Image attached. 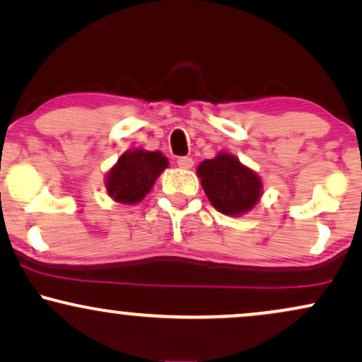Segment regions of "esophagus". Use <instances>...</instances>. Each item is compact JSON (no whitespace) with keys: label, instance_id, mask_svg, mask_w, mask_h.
<instances>
[{"label":"esophagus","instance_id":"obj_1","mask_svg":"<svg viewBox=\"0 0 362 362\" xmlns=\"http://www.w3.org/2000/svg\"><path fill=\"white\" fill-rule=\"evenodd\" d=\"M177 165L180 168H192L194 167V160H192L190 157H178Z\"/></svg>","mask_w":362,"mask_h":362}]
</instances>
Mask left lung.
I'll use <instances>...</instances> for the list:
<instances>
[{
	"mask_svg": "<svg viewBox=\"0 0 362 362\" xmlns=\"http://www.w3.org/2000/svg\"><path fill=\"white\" fill-rule=\"evenodd\" d=\"M210 204L218 212L239 215L257 204L262 182L255 173L228 153H218L197 168Z\"/></svg>",
	"mask_w": 362,
	"mask_h": 362,
	"instance_id": "obj_1",
	"label": "left lung"
}]
</instances>
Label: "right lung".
Masks as SVG:
<instances>
[{
  "mask_svg": "<svg viewBox=\"0 0 362 362\" xmlns=\"http://www.w3.org/2000/svg\"><path fill=\"white\" fill-rule=\"evenodd\" d=\"M168 165L160 152L130 150L118 158L107 177L108 194L122 204H136L152 190L160 172Z\"/></svg>",
  "mask_w": 362,
  "mask_h": 362,
  "instance_id": "1",
  "label": "right lung"
}]
</instances>
